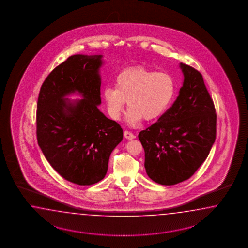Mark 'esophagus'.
I'll use <instances>...</instances> for the list:
<instances>
[{
	"mask_svg": "<svg viewBox=\"0 0 248 248\" xmlns=\"http://www.w3.org/2000/svg\"><path fill=\"white\" fill-rule=\"evenodd\" d=\"M124 136L126 138V139H129V140H132V139H135V135L133 134V133H131V132H129V131H124Z\"/></svg>",
	"mask_w": 248,
	"mask_h": 248,
	"instance_id": "esophagus-1",
	"label": "esophagus"
}]
</instances>
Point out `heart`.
<instances>
[{
	"label": "heart",
	"mask_w": 248,
	"mask_h": 248,
	"mask_svg": "<svg viewBox=\"0 0 248 248\" xmlns=\"http://www.w3.org/2000/svg\"><path fill=\"white\" fill-rule=\"evenodd\" d=\"M114 84L115 88L106 87L104 90L108 113L113 119L118 120L127 101L130 108L127 121L131 124L139 123L143 118L153 121L162 116L175 94L173 75L142 65L121 71Z\"/></svg>",
	"instance_id": "heart-1"
}]
</instances>
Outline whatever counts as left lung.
<instances>
[{
    "label": "left lung",
    "mask_w": 248,
    "mask_h": 248,
    "mask_svg": "<svg viewBox=\"0 0 248 248\" xmlns=\"http://www.w3.org/2000/svg\"><path fill=\"white\" fill-rule=\"evenodd\" d=\"M180 67L185 79L179 95L138 135L147 175L164 186L189 179L208 156L217 135L216 108L203 76L186 63Z\"/></svg>",
    "instance_id": "8db88e82"
}]
</instances>
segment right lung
I'll return each instance as SVG.
<instances>
[{"instance_id":"1","label":"right lung","mask_w":248,"mask_h":248,"mask_svg":"<svg viewBox=\"0 0 248 248\" xmlns=\"http://www.w3.org/2000/svg\"><path fill=\"white\" fill-rule=\"evenodd\" d=\"M102 55L75 54L46 77L36 112L38 144L65 180L91 186L104 179L111 153L123 140V129L99 111ZM78 91L84 99L64 97Z\"/></svg>"}]
</instances>
